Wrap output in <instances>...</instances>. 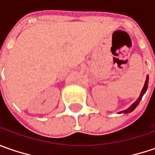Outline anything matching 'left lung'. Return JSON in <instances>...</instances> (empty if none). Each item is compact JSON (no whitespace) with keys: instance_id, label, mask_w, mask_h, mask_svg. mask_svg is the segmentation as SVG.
<instances>
[{"instance_id":"left-lung-1","label":"left lung","mask_w":155,"mask_h":155,"mask_svg":"<svg viewBox=\"0 0 155 155\" xmlns=\"http://www.w3.org/2000/svg\"><path fill=\"white\" fill-rule=\"evenodd\" d=\"M147 86H148V76H147V78H146V81H145V84H144V86H143L142 90H141V91H140L139 97L136 99V100H135V102L131 104L127 110H122V111H120V112H118V113H119V114H128V113L132 112V111H133V110H134V109L138 106V104H140V100H141L142 97L144 96V94L146 93L147 90Z\"/></svg>"}]
</instances>
